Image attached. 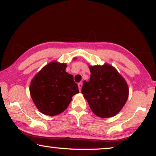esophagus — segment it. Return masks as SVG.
Segmentation results:
<instances>
[{"label": "esophagus", "instance_id": "obj_1", "mask_svg": "<svg viewBox=\"0 0 156 156\" xmlns=\"http://www.w3.org/2000/svg\"><path fill=\"white\" fill-rule=\"evenodd\" d=\"M78 87H79V89H80V91H81V89H82V82L78 83Z\"/></svg>", "mask_w": 156, "mask_h": 156}]
</instances>
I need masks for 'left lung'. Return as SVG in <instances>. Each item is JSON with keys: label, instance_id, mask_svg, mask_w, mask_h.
Listing matches in <instances>:
<instances>
[{"label": "left lung", "instance_id": "8db88e82", "mask_svg": "<svg viewBox=\"0 0 156 156\" xmlns=\"http://www.w3.org/2000/svg\"><path fill=\"white\" fill-rule=\"evenodd\" d=\"M91 75L84 81L82 93L94 114L110 118L122 109L129 97V87L124 78L109 64L89 65Z\"/></svg>", "mask_w": 156, "mask_h": 156}]
</instances>
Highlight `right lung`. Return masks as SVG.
<instances>
[{
  "label": "right lung",
  "instance_id": "1",
  "mask_svg": "<svg viewBox=\"0 0 156 156\" xmlns=\"http://www.w3.org/2000/svg\"><path fill=\"white\" fill-rule=\"evenodd\" d=\"M66 63L52 61L35 74L30 85L32 99L40 112L56 116L68 107L72 98L79 93L73 76L65 71Z\"/></svg>",
  "mask_w": 156,
  "mask_h": 156
}]
</instances>
